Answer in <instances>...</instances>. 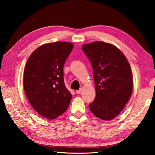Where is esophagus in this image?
<instances>
[{"label": "esophagus", "instance_id": "esophagus-1", "mask_svg": "<svg viewBox=\"0 0 155 155\" xmlns=\"http://www.w3.org/2000/svg\"><path fill=\"white\" fill-rule=\"evenodd\" d=\"M82 90H83L82 88H80L79 90H78L76 91V92H77V94H81V92H82Z\"/></svg>", "mask_w": 155, "mask_h": 155}]
</instances>
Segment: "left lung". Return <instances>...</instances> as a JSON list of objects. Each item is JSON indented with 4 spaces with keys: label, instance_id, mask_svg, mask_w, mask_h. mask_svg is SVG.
<instances>
[{
    "label": "left lung",
    "instance_id": "obj_1",
    "mask_svg": "<svg viewBox=\"0 0 155 155\" xmlns=\"http://www.w3.org/2000/svg\"><path fill=\"white\" fill-rule=\"evenodd\" d=\"M82 49L92 64L95 83L96 97L90 110L99 119L110 121L122 111L131 97L130 65L112 44L95 41L83 44Z\"/></svg>",
    "mask_w": 155,
    "mask_h": 155
}]
</instances>
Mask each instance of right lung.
I'll return each instance as SVG.
<instances>
[{
    "mask_svg": "<svg viewBox=\"0 0 155 155\" xmlns=\"http://www.w3.org/2000/svg\"><path fill=\"white\" fill-rule=\"evenodd\" d=\"M74 48L72 43L42 45L29 56L24 70L23 87L36 112L54 119L66 111L72 94L66 88L63 66Z\"/></svg>",
    "mask_w": 155,
    "mask_h": 155,
    "instance_id": "right-lung-1",
    "label": "right lung"
}]
</instances>
